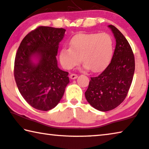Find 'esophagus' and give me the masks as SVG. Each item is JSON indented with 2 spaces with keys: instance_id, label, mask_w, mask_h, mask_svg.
<instances>
[{
  "instance_id": "obj_1",
  "label": "esophagus",
  "mask_w": 149,
  "mask_h": 149,
  "mask_svg": "<svg viewBox=\"0 0 149 149\" xmlns=\"http://www.w3.org/2000/svg\"><path fill=\"white\" fill-rule=\"evenodd\" d=\"M77 77H78V75L76 74H71L70 75V78L71 79H77Z\"/></svg>"
}]
</instances>
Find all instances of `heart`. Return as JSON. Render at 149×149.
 Listing matches in <instances>:
<instances>
[{
	"label": "heart",
	"instance_id": "heart-1",
	"mask_svg": "<svg viewBox=\"0 0 149 149\" xmlns=\"http://www.w3.org/2000/svg\"><path fill=\"white\" fill-rule=\"evenodd\" d=\"M114 51V40L108 33H82L70 41V48H63L59 54L63 67L71 69L80 61L93 72L99 71L109 63Z\"/></svg>",
	"mask_w": 149,
	"mask_h": 149
}]
</instances>
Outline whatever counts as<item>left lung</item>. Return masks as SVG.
I'll return each mask as SVG.
<instances>
[{
	"label": "left lung",
	"mask_w": 149,
	"mask_h": 149,
	"mask_svg": "<svg viewBox=\"0 0 149 149\" xmlns=\"http://www.w3.org/2000/svg\"><path fill=\"white\" fill-rule=\"evenodd\" d=\"M116 39L112 60L97 76L91 77L85 92L88 102L100 111H109L124 101L131 85L135 68L134 56L129 42L113 25H109Z\"/></svg>",
	"instance_id": "8db88e82"
}]
</instances>
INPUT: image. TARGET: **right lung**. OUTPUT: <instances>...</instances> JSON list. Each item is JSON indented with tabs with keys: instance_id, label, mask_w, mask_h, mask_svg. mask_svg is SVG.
Returning a JSON list of instances; mask_svg holds the SVG:
<instances>
[{
	"instance_id": "1",
	"label": "right lung",
	"mask_w": 149,
	"mask_h": 149,
	"mask_svg": "<svg viewBox=\"0 0 149 149\" xmlns=\"http://www.w3.org/2000/svg\"><path fill=\"white\" fill-rule=\"evenodd\" d=\"M66 30L38 26L25 36L16 54L14 76L24 99L47 111L60 102L69 82L68 72L58 67L56 56ZM34 57L38 59L33 62Z\"/></svg>"
}]
</instances>
